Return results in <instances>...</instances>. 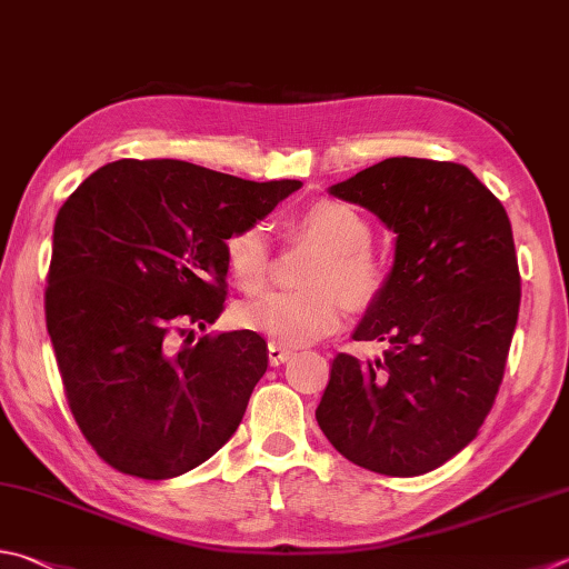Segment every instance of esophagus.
Instances as JSON below:
<instances>
[{"label": "esophagus", "mask_w": 569, "mask_h": 569, "mask_svg": "<svg viewBox=\"0 0 569 569\" xmlns=\"http://www.w3.org/2000/svg\"><path fill=\"white\" fill-rule=\"evenodd\" d=\"M270 363L272 367H280V363H284L289 357H292V349H287L282 345H277V341H270Z\"/></svg>", "instance_id": "1"}]
</instances>
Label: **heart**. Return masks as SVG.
<instances>
[{"mask_svg":"<svg viewBox=\"0 0 569 569\" xmlns=\"http://www.w3.org/2000/svg\"><path fill=\"white\" fill-rule=\"evenodd\" d=\"M297 232L319 244L307 267L305 292H270L240 307V321L277 345L302 347L331 335L345 315V299L367 307L389 284L391 262L369 244L373 228L351 202L321 198L299 212ZM224 262L232 280L248 292L270 277V234L264 222H248L224 240ZM346 297L341 298L340 295Z\"/></svg>","mask_w":569,"mask_h":569,"instance_id":"b5f03b06","label":"heart"}]
</instances>
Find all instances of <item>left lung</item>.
Instances as JSON below:
<instances>
[{
    "label": "left lung",
    "instance_id": "8db88e82",
    "mask_svg": "<svg viewBox=\"0 0 569 569\" xmlns=\"http://www.w3.org/2000/svg\"><path fill=\"white\" fill-rule=\"evenodd\" d=\"M331 196L396 232L389 284L357 341L383 359H331L317 423L351 463L411 478L473 441L492 409L518 325L520 270L502 202L451 160L386 158Z\"/></svg>",
    "mask_w": 569,
    "mask_h": 569
}]
</instances>
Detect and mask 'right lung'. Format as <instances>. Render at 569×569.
Listing matches in <instances>:
<instances>
[{
  "mask_svg": "<svg viewBox=\"0 0 569 569\" xmlns=\"http://www.w3.org/2000/svg\"><path fill=\"white\" fill-rule=\"evenodd\" d=\"M299 188L123 158L63 202L47 329L69 409L111 468L176 478L238 431L267 371V341L250 329L192 341V331L224 309V240Z\"/></svg>",
  "mask_w": 569,
  "mask_h": 569,
  "instance_id": "right-lung-1",
  "label": "right lung"
}]
</instances>
